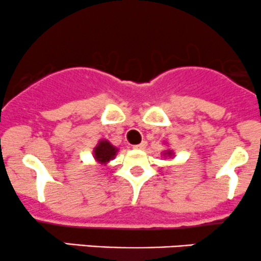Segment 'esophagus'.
Segmentation results:
<instances>
[{"instance_id": "34e87169", "label": "esophagus", "mask_w": 261, "mask_h": 261, "mask_svg": "<svg viewBox=\"0 0 261 261\" xmlns=\"http://www.w3.org/2000/svg\"><path fill=\"white\" fill-rule=\"evenodd\" d=\"M146 145H147V142H146V141H142V142L139 143V145H135L134 148L135 149H143L146 147Z\"/></svg>"}]
</instances>
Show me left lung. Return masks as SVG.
Wrapping results in <instances>:
<instances>
[{
  "instance_id": "1",
  "label": "left lung",
  "mask_w": 261,
  "mask_h": 261,
  "mask_svg": "<svg viewBox=\"0 0 261 261\" xmlns=\"http://www.w3.org/2000/svg\"><path fill=\"white\" fill-rule=\"evenodd\" d=\"M163 155H166V157H173V155H174V152H173L172 149H167V151H164Z\"/></svg>"
}]
</instances>
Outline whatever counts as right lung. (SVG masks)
<instances>
[{
  "instance_id": "right-lung-1",
  "label": "right lung",
  "mask_w": 261,
  "mask_h": 261,
  "mask_svg": "<svg viewBox=\"0 0 261 261\" xmlns=\"http://www.w3.org/2000/svg\"><path fill=\"white\" fill-rule=\"evenodd\" d=\"M119 149L113 146L108 140H100L98 145L93 149V157L97 163L107 164L115 158Z\"/></svg>"
}]
</instances>
